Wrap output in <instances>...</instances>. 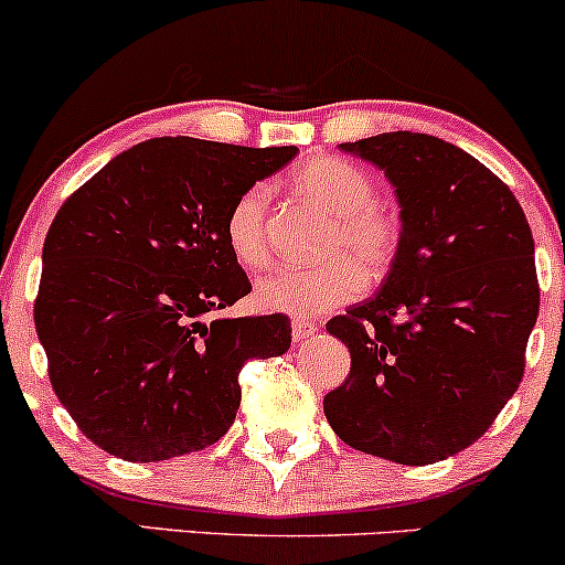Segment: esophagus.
Wrapping results in <instances>:
<instances>
[{
  "mask_svg": "<svg viewBox=\"0 0 565 565\" xmlns=\"http://www.w3.org/2000/svg\"><path fill=\"white\" fill-rule=\"evenodd\" d=\"M316 332H319V329H316V323H310V321H305V319L291 321V340H295V342L308 340V337H313Z\"/></svg>",
  "mask_w": 565,
  "mask_h": 565,
  "instance_id": "esophagus-1",
  "label": "esophagus"
}]
</instances>
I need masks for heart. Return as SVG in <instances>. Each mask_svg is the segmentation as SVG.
I'll return each mask as SVG.
<instances>
[{
    "mask_svg": "<svg viewBox=\"0 0 565 565\" xmlns=\"http://www.w3.org/2000/svg\"><path fill=\"white\" fill-rule=\"evenodd\" d=\"M295 188L334 215L323 242L321 265H276L260 276L255 300L265 310L310 319L361 295L366 276L380 278L393 268L404 242V220L382 204L372 172L353 161L321 157L302 164ZM270 191L255 183L236 196L225 215V242L231 255L246 268L268 260Z\"/></svg>",
    "mask_w": 565,
    "mask_h": 565,
    "instance_id": "b5f03b06",
    "label": "heart"
}]
</instances>
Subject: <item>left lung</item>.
<instances>
[{
  "instance_id": "left-lung-1",
  "label": "left lung",
  "mask_w": 565,
  "mask_h": 565,
  "mask_svg": "<svg viewBox=\"0 0 565 565\" xmlns=\"http://www.w3.org/2000/svg\"><path fill=\"white\" fill-rule=\"evenodd\" d=\"M340 148L385 170L404 242L377 295L327 323L350 374L323 414L353 449L433 465L476 444L521 385L534 236L510 188L451 142L382 132Z\"/></svg>"
}]
</instances>
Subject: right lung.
<instances>
[{"instance_id": "add662e5", "label": "right lung", "mask_w": 565, "mask_h": 565, "mask_svg": "<svg viewBox=\"0 0 565 565\" xmlns=\"http://www.w3.org/2000/svg\"><path fill=\"white\" fill-rule=\"evenodd\" d=\"M295 153L153 138L63 201L34 323L55 395L103 451L159 462L206 449L236 419L246 361L289 350L284 313L212 316L252 291L225 242L231 204Z\"/></svg>"}]
</instances>
